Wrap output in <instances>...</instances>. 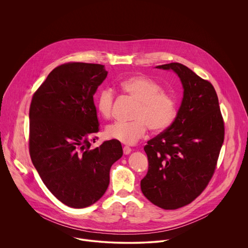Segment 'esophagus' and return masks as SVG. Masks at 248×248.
I'll return each instance as SVG.
<instances>
[{
    "instance_id": "1",
    "label": "esophagus",
    "mask_w": 248,
    "mask_h": 248,
    "mask_svg": "<svg viewBox=\"0 0 248 248\" xmlns=\"http://www.w3.org/2000/svg\"><path fill=\"white\" fill-rule=\"evenodd\" d=\"M130 152H131V148L130 147H128V146H124V155H128Z\"/></svg>"
}]
</instances>
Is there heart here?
<instances>
[{"label": "heart", "mask_w": 248, "mask_h": 248, "mask_svg": "<svg viewBox=\"0 0 248 248\" xmlns=\"http://www.w3.org/2000/svg\"><path fill=\"white\" fill-rule=\"evenodd\" d=\"M123 92L138 102L133 119L130 123L116 122L106 127L108 138L118 140L127 145L135 144L142 138L147 128L160 132L167 129L176 116L175 100L164 92L162 86L155 80L141 76L124 79L120 83ZM115 95L112 89L104 88L99 91L95 103L101 117L109 119L112 116Z\"/></svg>", "instance_id": "1"}]
</instances>
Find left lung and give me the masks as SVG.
Here are the masks:
<instances>
[{
  "label": "left lung",
  "instance_id": "obj_1",
  "mask_svg": "<svg viewBox=\"0 0 248 248\" xmlns=\"http://www.w3.org/2000/svg\"><path fill=\"white\" fill-rule=\"evenodd\" d=\"M156 67L179 76L184 98L172 124L144 146L149 167L140 186L154 205L174 210L191 203L208 186L225 126L217 93L208 80L179 62Z\"/></svg>",
  "mask_w": 248,
  "mask_h": 248
}]
</instances>
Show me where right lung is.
Returning <instances> with one entry per match:
<instances>
[{"label":"right lung","mask_w":248,"mask_h":248,"mask_svg":"<svg viewBox=\"0 0 248 248\" xmlns=\"http://www.w3.org/2000/svg\"><path fill=\"white\" fill-rule=\"evenodd\" d=\"M107 75L103 64H61L30 104L31 161L53 195L72 208L88 207L104 195L111 167L123 156L118 140L91 147L99 131L93 95Z\"/></svg>","instance_id":"right-lung-1"}]
</instances>
